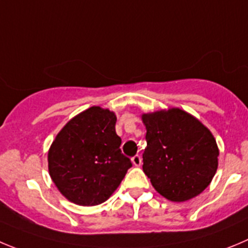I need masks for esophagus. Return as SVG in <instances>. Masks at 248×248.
Wrapping results in <instances>:
<instances>
[{
	"label": "esophagus",
	"instance_id": "1",
	"mask_svg": "<svg viewBox=\"0 0 248 248\" xmlns=\"http://www.w3.org/2000/svg\"><path fill=\"white\" fill-rule=\"evenodd\" d=\"M132 164L135 166H140L142 165V158L140 155H135L132 158Z\"/></svg>",
	"mask_w": 248,
	"mask_h": 248
}]
</instances>
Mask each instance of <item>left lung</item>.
<instances>
[{
    "instance_id": "left-lung-1",
    "label": "left lung",
    "mask_w": 248,
    "mask_h": 248,
    "mask_svg": "<svg viewBox=\"0 0 248 248\" xmlns=\"http://www.w3.org/2000/svg\"><path fill=\"white\" fill-rule=\"evenodd\" d=\"M147 148L143 171L158 193L171 202H186L202 193L218 169L219 148L198 119L171 108L143 113Z\"/></svg>"
}]
</instances>
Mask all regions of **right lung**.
<instances>
[{
	"label": "right lung",
	"mask_w": 248,
	"mask_h": 248,
	"mask_svg": "<svg viewBox=\"0 0 248 248\" xmlns=\"http://www.w3.org/2000/svg\"><path fill=\"white\" fill-rule=\"evenodd\" d=\"M116 120L113 111L92 106L57 133L47 153L48 173L69 202L83 207L101 204L132 166L120 149Z\"/></svg>",
	"instance_id": "1"
}]
</instances>
